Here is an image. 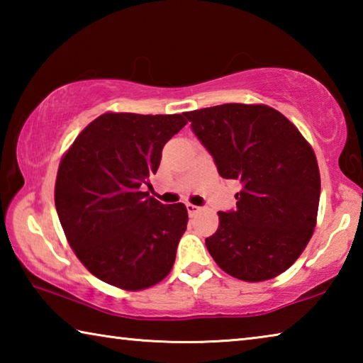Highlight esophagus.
I'll list each match as a JSON object with an SVG mask.
<instances>
[{
    "instance_id": "34e87169",
    "label": "esophagus",
    "mask_w": 363,
    "mask_h": 363,
    "mask_svg": "<svg viewBox=\"0 0 363 363\" xmlns=\"http://www.w3.org/2000/svg\"><path fill=\"white\" fill-rule=\"evenodd\" d=\"M186 208H187V211H189V214H190V216H194V214H196V213H199V211L201 210V208H200V206H196V205H192V203H187V205H186Z\"/></svg>"
}]
</instances>
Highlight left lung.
Listing matches in <instances>:
<instances>
[{
	"instance_id": "8db88e82",
	"label": "left lung",
	"mask_w": 363,
	"mask_h": 363,
	"mask_svg": "<svg viewBox=\"0 0 363 363\" xmlns=\"http://www.w3.org/2000/svg\"><path fill=\"white\" fill-rule=\"evenodd\" d=\"M220 177L242 182L237 210L219 211L206 248L218 266L243 281L290 269L317 224L320 171L293 123L264 104H223L186 113Z\"/></svg>"
}]
</instances>
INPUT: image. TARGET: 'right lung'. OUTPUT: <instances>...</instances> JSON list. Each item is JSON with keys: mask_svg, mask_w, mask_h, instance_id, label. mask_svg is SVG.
<instances>
[{"mask_svg": "<svg viewBox=\"0 0 363 363\" xmlns=\"http://www.w3.org/2000/svg\"><path fill=\"white\" fill-rule=\"evenodd\" d=\"M186 125L184 113L107 112L60 160L54 201L67 242L108 285L145 290L173 269L187 208L162 205L140 186L157 173L163 145Z\"/></svg>", "mask_w": 363, "mask_h": 363, "instance_id": "obj_1", "label": "right lung"}]
</instances>
